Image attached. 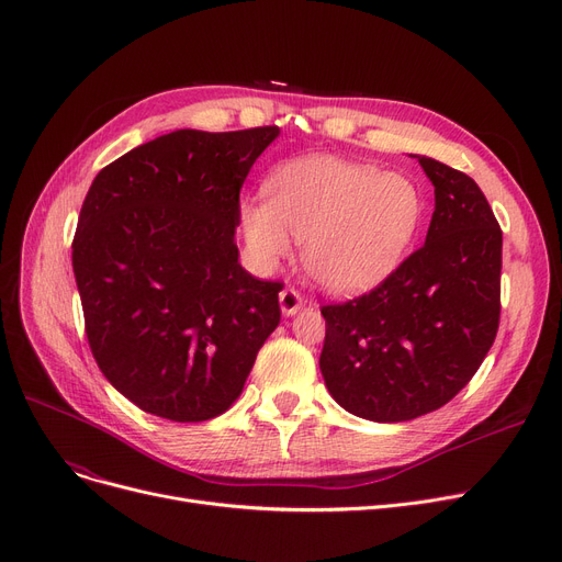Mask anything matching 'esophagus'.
I'll return each mask as SVG.
<instances>
[{"mask_svg":"<svg viewBox=\"0 0 562 562\" xmlns=\"http://www.w3.org/2000/svg\"><path fill=\"white\" fill-rule=\"evenodd\" d=\"M303 305H305L303 296H301V293H299L296 289H293V286H286V289L280 291V310H282L284 316L299 314V312L303 310Z\"/></svg>","mask_w":562,"mask_h":562,"instance_id":"esophagus-1","label":"esophagus"}]
</instances>
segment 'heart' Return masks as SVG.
Returning a JSON list of instances; mask_svg holds the SVG:
<instances>
[{"label":"heart","instance_id":"heart-1","mask_svg":"<svg viewBox=\"0 0 562 562\" xmlns=\"http://www.w3.org/2000/svg\"><path fill=\"white\" fill-rule=\"evenodd\" d=\"M426 200L403 172L316 155L278 166L266 200L241 204L239 221L261 269L303 241L307 273L333 291L367 289L392 276L424 223Z\"/></svg>","mask_w":562,"mask_h":562}]
</instances>
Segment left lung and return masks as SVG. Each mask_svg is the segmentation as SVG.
I'll use <instances>...</instances> for the list:
<instances>
[{"label": "left lung", "instance_id": "left-lung-1", "mask_svg": "<svg viewBox=\"0 0 562 562\" xmlns=\"http://www.w3.org/2000/svg\"><path fill=\"white\" fill-rule=\"evenodd\" d=\"M417 157L435 187L426 244L373 291L321 310V373L350 415L396 424L447 405L479 371L501 314V227L469 175Z\"/></svg>", "mask_w": 562, "mask_h": 562}]
</instances>
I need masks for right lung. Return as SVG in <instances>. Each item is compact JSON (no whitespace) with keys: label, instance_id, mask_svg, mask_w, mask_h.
I'll use <instances>...</instances> for the list:
<instances>
[{"label":"right lung","instance_id":"right-lung-1","mask_svg":"<svg viewBox=\"0 0 562 562\" xmlns=\"http://www.w3.org/2000/svg\"><path fill=\"white\" fill-rule=\"evenodd\" d=\"M278 127L177 130L98 172L72 271L86 337L111 385L155 417L195 424L239 398L278 328L280 282L239 263V191Z\"/></svg>","mask_w":562,"mask_h":562}]
</instances>
